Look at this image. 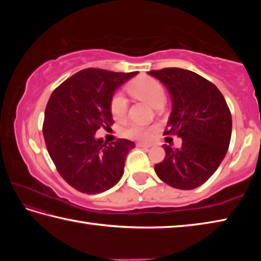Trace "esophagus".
<instances>
[{
  "label": "esophagus",
  "mask_w": 261,
  "mask_h": 261,
  "mask_svg": "<svg viewBox=\"0 0 261 261\" xmlns=\"http://www.w3.org/2000/svg\"><path fill=\"white\" fill-rule=\"evenodd\" d=\"M138 146H139V147H145V148H149V147H151V146H152V145H151V144H144V143H139V144H138Z\"/></svg>",
  "instance_id": "esophagus-1"
}]
</instances>
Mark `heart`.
Listing matches in <instances>:
<instances>
[{"instance_id":"heart-1","label":"heart","mask_w":261,"mask_h":261,"mask_svg":"<svg viewBox=\"0 0 261 261\" xmlns=\"http://www.w3.org/2000/svg\"><path fill=\"white\" fill-rule=\"evenodd\" d=\"M129 92L148 102L153 107L163 105L166 100V93L163 86L156 79L148 76H140L135 79L129 85ZM127 110V101L125 96L121 93L113 95L110 101V112L114 118L122 120L125 116ZM152 126L139 124V123H131L124 129V136L130 139L136 140H148L152 136Z\"/></svg>"}]
</instances>
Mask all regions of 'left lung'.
<instances>
[{
	"label": "left lung",
	"mask_w": 261,
	"mask_h": 261,
	"mask_svg": "<svg viewBox=\"0 0 261 261\" xmlns=\"http://www.w3.org/2000/svg\"><path fill=\"white\" fill-rule=\"evenodd\" d=\"M148 74L169 92L171 113L165 135H177L182 147L165 145V160L154 167L170 187L192 190L204 184L226 156L231 138V114L214 84L190 70L166 68Z\"/></svg>",
	"instance_id": "obj_1"
}]
</instances>
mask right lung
<instances>
[{
    "instance_id": "add662e5",
    "label": "right lung",
    "mask_w": 261,
    "mask_h": 261,
    "mask_svg": "<svg viewBox=\"0 0 261 261\" xmlns=\"http://www.w3.org/2000/svg\"><path fill=\"white\" fill-rule=\"evenodd\" d=\"M137 73L88 68L68 78L50 95L42 127L47 151L60 175L78 191L105 192L122 178L135 143L117 139L108 144L95 134L113 125V95Z\"/></svg>"
}]
</instances>
